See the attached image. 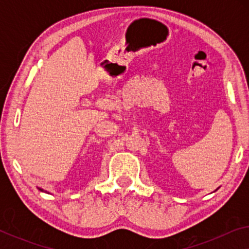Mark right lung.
<instances>
[{
	"label": "right lung",
	"instance_id": "right-lung-1",
	"mask_svg": "<svg viewBox=\"0 0 249 249\" xmlns=\"http://www.w3.org/2000/svg\"><path fill=\"white\" fill-rule=\"evenodd\" d=\"M38 189H39V190H40V192H44V190H43V189H42V188H38Z\"/></svg>",
	"mask_w": 249,
	"mask_h": 249
}]
</instances>
